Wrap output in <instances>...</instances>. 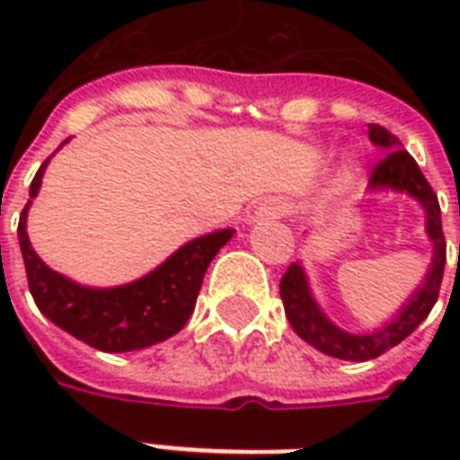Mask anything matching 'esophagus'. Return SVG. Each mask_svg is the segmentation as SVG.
<instances>
[{
  "label": "esophagus",
  "instance_id": "1",
  "mask_svg": "<svg viewBox=\"0 0 460 460\" xmlns=\"http://www.w3.org/2000/svg\"><path fill=\"white\" fill-rule=\"evenodd\" d=\"M284 209L287 205L281 200H265L255 209V217H252V222H267V219H277V217L284 215Z\"/></svg>",
  "mask_w": 460,
  "mask_h": 460
}]
</instances>
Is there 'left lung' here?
<instances>
[{
    "mask_svg": "<svg viewBox=\"0 0 460 460\" xmlns=\"http://www.w3.org/2000/svg\"><path fill=\"white\" fill-rule=\"evenodd\" d=\"M367 138L375 147L386 150V157L375 166V172L367 183V193H403L413 198L425 212V234L432 243V260L422 281L408 296L406 303L396 313L379 324L377 329L367 332H346L339 324L329 320V314L317 303L307 279L305 267L294 262L281 279V301L291 322V327L303 341L310 343L324 356L339 358V360H372L382 356L396 343H401L408 334H413L418 324L435 307L439 287H442L444 265H447V241L442 231V212L435 190L422 176L420 166L403 150L396 136L377 124H367Z\"/></svg>",
    "mask_w": 460,
    "mask_h": 460,
    "instance_id": "obj_1",
    "label": "left lung"
}]
</instances>
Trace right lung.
I'll use <instances>...</instances> for the list:
<instances>
[{
	"mask_svg": "<svg viewBox=\"0 0 460 460\" xmlns=\"http://www.w3.org/2000/svg\"><path fill=\"white\" fill-rule=\"evenodd\" d=\"M66 138L59 147H64ZM54 157V155H52ZM31 183V200L21 212L18 243L23 255L28 287L40 313L57 327L104 353L140 350L166 341L186 327L200 294L202 277L234 229H217L188 241L157 265L121 287H85L45 265L28 238V209L38 198L49 159Z\"/></svg>",
	"mask_w": 460,
	"mask_h": 460,
	"instance_id": "1",
	"label": "right lung"
}]
</instances>
